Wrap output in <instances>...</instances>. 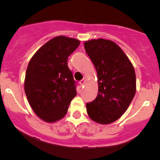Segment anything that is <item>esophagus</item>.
<instances>
[{"label": "esophagus", "instance_id": "esophagus-1", "mask_svg": "<svg viewBox=\"0 0 160 160\" xmlns=\"http://www.w3.org/2000/svg\"><path fill=\"white\" fill-rule=\"evenodd\" d=\"M85 81H86V78H85V77H83V78L82 79V80H80V84L81 85V86H82V85L84 84V83H85Z\"/></svg>", "mask_w": 160, "mask_h": 160}]
</instances>
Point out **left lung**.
<instances>
[{
    "mask_svg": "<svg viewBox=\"0 0 160 160\" xmlns=\"http://www.w3.org/2000/svg\"><path fill=\"white\" fill-rule=\"evenodd\" d=\"M84 48L98 80V96L87 103V112L98 123H112L125 112L135 96V70L122 49L111 40H90Z\"/></svg>",
    "mask_w": 160,
    "mask_h": 160,
    "instance_id": "left-lung-1",
    "label": "left lung"
}]
</instances>
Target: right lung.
<instances>
[{"label": "right lung", "mask_w": 160, "mask_h": 160, "mask_svg": "<svg viewBox=\"0 0 160 160\" xmlns=\"http://www.w3.org/2000/svg\"><path fill=\"white\" fill-rule=\"evenodd\" d=\"M80 41L57 36L42 46L31 59L25 79V92L34 112L53 122L65 116L77 95V82L67 65Z\"/></svg>", "instance_id": "add662e5"}]
</instances>
